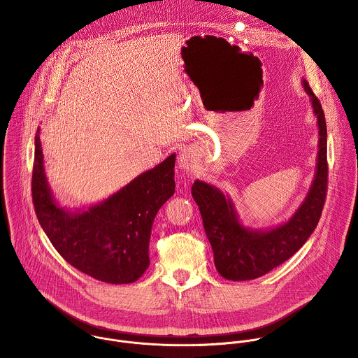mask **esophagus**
I'll list each match as a JSON object with an SVG mask.
<instances>
[{
  "instance_id": "34e87169",
  "label": "esophagus",
  "mask_w": 358,
  "mask_h": 358,
  "mask_svg": "<svg viewBox=\"0 0 358 358\" xmlns=\"http://www.w3.org/2000/svg\"><path fill=\"white\" fill-rule=\"evenodd\" d=\"M195 166V155L191 150H182L178 156V167L184 171H191Z\"/></svg>"
}]
</instances>
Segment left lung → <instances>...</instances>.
<instances>
[{
	"mask_svg": "<svg viewBox=\"0 0 358 358\" xmlns=\"http://www.w3.org/2000/svg\"><path fill=\"white\" fill-rule=\"evenodd\" d=\"M303 87L310 96L317 117L319 151L312 187L287 222L265 231L246 228L239 222L232 199L217 187L196 180L191 188L213 246L215 268L228 280H250L266 275L293 257L319 224L329 177L327 127L320 101L304 79Z\"/></svg>",
	"mask_w": 358,
	"mask_h": 358,
	"instance_id": "1",
	"label": "left lung"
}]
</instances>
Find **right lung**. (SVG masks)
Segmentation results:
<instances>
[{"label":"right lung","instance_id":"add662e5","mask_svg":"<svg viewBox=\"0 0 358 358\" xmlns=\"http://www.w3.org/2000/svg\"><path fill=\"white\" fill-rule=\"evenodd\" d=\"M174 164L176 155H171L108 199L71 213L58 206L48 185L38 129L32 170L36 218L50 243L73 268L106 283H133L150 265L152 221L176 191Z\"/></svg>","mask_w":358,"mask_h":358}]
</instances>
